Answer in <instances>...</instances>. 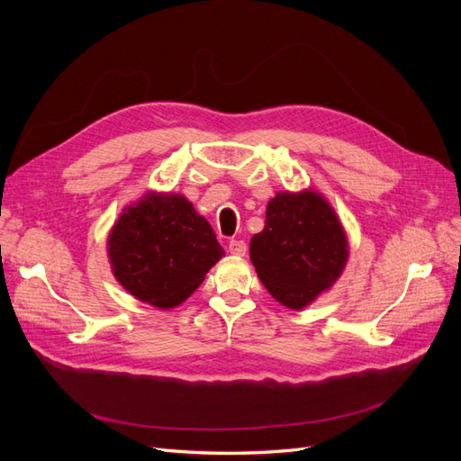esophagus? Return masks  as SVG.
Instances as JSON below:
<instances>
[{
	"instance_id": "1",
	"label": "esophagus",
	"mask_w": 461,
	"mask_h": 461,
	"mask_svg": "<svg viewBox=\"0 0 461 461\" xmlns=\"http://www.w3.org/2000/svg\"><path fill=\"white\" fill-rule=\"evenodd\" d=\"M229 252L232 254V256H246V252H248V246H246V242L244 240H230L229 242Z\"/></svg>"
}]
</instances>
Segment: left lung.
<instances>
[{
  "mask_svg": "<svg viewBox=\"0 0 461 461\" xmlns=\"http://www.w3.org/2000/svg\"><path fill=\"white\" fill-rule=\"evenodd\" d=\"M249 258L269 294L290 310L310 305L342 275L348 239L330 203L313 190L278 192Z\"/></svg>",
  "mask_w": 461,
  "mask_h": 461,
  "instance_id": "left-lung-1",
  "label": "left lung"
}]
</instances>
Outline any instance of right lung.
<instances>
[{"mask_svg": "<svg viewBox=\"0 0 461 461\" xmlns=\"http://www.w3.org/2000/svg\"><path fill=\"white\" fill-rule=\"evenodd\" d=\"M107 254L115 278L132 296L167 310L203 283L225 249L185 196L149 192L121 213Z\"/></svg>", "mask_w": 461, "mask_h": 461, "instance_id": "obj_1", "label": "right lung"}]
</instances>
